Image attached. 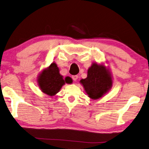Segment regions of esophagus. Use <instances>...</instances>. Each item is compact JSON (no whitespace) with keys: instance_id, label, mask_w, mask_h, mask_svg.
I'll use <instances>...</instances> for the list:
<instances>
[{"instance_id":"1","label":"esophagus","mask_w":149,"mask_h":149,"mask_svg":"<svg viewBox=\"0 0 149 149\" xmlns=\"http://www.w3.org/2000/svg\"><path fill=\"white\" fill-rule=\"evenodd\" d=\"M72 79H73V80H74V81H77V79H78V76H77V75H72Z\"/></svg>"}]
</instances>
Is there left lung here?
Wrapping results in <instances>:
<instances>
[{
    "label": "left lung",
    "instance_id": "obj_1",
    "mask_svg": "<svg viewBox=\"0 0 149 149\" xmlns=\"http://www.w3.org/2000/svg\"><path fill=\"white\" fill-rule=\"evenodd\" d=\"M87 96L91 100H99L107 93L113 86L111 72L103 63H92L87 70L86 79L80 80Z\"/></svg>",
    "mask_w": 149,
    "mask_h": 149
}]
</instances>
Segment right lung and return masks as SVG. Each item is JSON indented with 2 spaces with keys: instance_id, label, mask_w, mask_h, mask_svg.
Instances as JSON below:
<instances>
[{
  "instance_id": "add662e5",
  "label": "right lung",
  "mask_w": 149,
  "mask_h": 149,
  "mask_svg": "<svg viewBox=\"0 0 149 149\" xmlns=\"http://www.w3.org/2000/svg\"><path fill=\"white\" fill-rule=\"evenodd\" d=\"M36 81L40 90L49 96L56 95L63 85L70 84L72 81L70 77H65L63 79V75L60 74V70L55 62H52L48 68L42 70Z\"/></svg>"
}]
</instances>
